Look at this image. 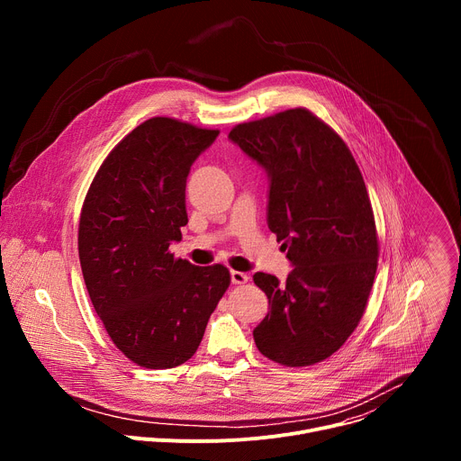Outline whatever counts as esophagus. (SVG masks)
<instances>
[{"label": "esophagus", "instance_id": "34e87169", "mask_svg": "<svg viewBox=\"0 0 461 461\" xmlns=\"http://www.w3.org/2000/svg\"><path fill=\"white\" fill-rule=\"evenodd\" d=\"M249 281V276L248 274H242V272H231V283L233 285H246Z\"/></svg>", "mask_w": 461, "mask_h": 461}]
</instances>
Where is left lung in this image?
<instances>
[{"label":"left lung","mask_w":461,"mask_h":461,"mask_svg":"<svg viewBox=\"0 0 461 461\" xmlns=\"http://www.w3.org/2000/svg\"><path fill=\"white\" fill-rule=\"evenodd\" d=\"M270 176L268 228L295 267L286 283L257 272L270 312L253 330L285 366L330 357L359 324L377 270V231L363 175L343 139L304 107L230 131Z\"/></svg>","instance_id":"1"}]
</instances>
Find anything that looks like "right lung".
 <instances>
[{"instance_id":"add662e5","label":"right lung","mask_w":461,"mask_h":461,"mask_svg":"<svg viewBox=\"0 0 461 461\" xmlns=\"http://www.w3.org/2000/svg\"><path fill=\"white\" fill-rule=\"evenodd\" d=\"M217 137L149 118L114 146L86 194L78 255L91 303L116 348L144 368L185 363L231 281L222 265L193 267L169 251L187 224L191 164Z\"/></svg>"}]
</instances>
